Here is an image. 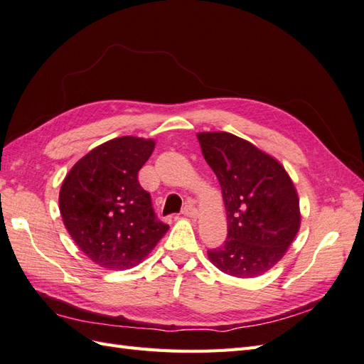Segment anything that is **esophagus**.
Listing matches in <instances>:
<instances>
[{
  "instance_id": "34e87169",
  "label": "esophagus",
  "mask_w": 364,
  "mask_h": 364,
  "mask_svg": "<svg viewBox=\"0 0 364 364\" xmlns=\"http://www.w3.org/2000/svg\"><path fill=\"white\" fill-rule=\"evenodd\" d=\"M183 215H184V217H189V218H197L198 212H197V209H195L193 204H192V203H189V204H186V206H184V209H183Z\"/></svg>"
}]
</instances>
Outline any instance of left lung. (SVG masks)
I'll use <instances>...</instances> for the list:
<instances>
[{
	"label": "left lung",
	"instance_id": "1",
	"mask_svg": "<svg viewBox=\"0 0 364 364\" xmlns=\"http://www.w3.org/2000/svg\"><path fill=\"white\" fill-rule=\"evenodd\" d=\"M221 186L228 215L225 245L208 250L221 272L254 278L274 267L300 229V200L274 156L228 132L197 135Z\"/></svg>",
	"mask_w": 364,
	"mask_h": 364
}]
</instances>
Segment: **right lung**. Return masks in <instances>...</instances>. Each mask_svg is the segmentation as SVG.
I'll return each mask as SVG.
<instances>
[{
	"mask_svg": "<svg viewBox=\"0 0 364 364\" xmlns=\"http://www.w3.org/2000/svg\"><path fill=\"white\" fill-rule=\"evenodd\" d=\"M154 147V139L114 138L77 161L61 184L64 226L101 267L136 266L169 229L155 217L151 195L138 183Z\"/></svg>",
	"mask_w": 364,
	"mask_h": 364,
	"instance_id": "right-lung-1",
	"label": "right lung"
}]
</instances>
